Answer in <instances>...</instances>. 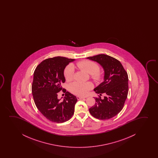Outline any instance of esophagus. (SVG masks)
<instances>
[{
    "mask_svg": "<svg viewBox=\"0 0 158 158\" xmlns=\"http://www.w3.org/2000/svg\"><path fill=\"white\" fill-rule=\"evenodd\" d=\"M77 99L80 100V99H85V98H86L85 97H79V96H77Z\"/></svg>",
    "mask_w": 158,
    "mask_h": 158,
    "instance_id": "esophagus-1",
    "label": "esophagus"
}]
</instances>
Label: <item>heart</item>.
Listing matches in <instances>:
<instances>
[{
    "label": "heart",
    "mask_w": 158,
    "mask_h": 158,
    "mask_svg": "<svg viewBox=\"0 0 158 158\" xmlns=\"http://www.w3.org/2000/svg\"><path fill=\"white\" fill-rule=\"evenodd\" d=\"M76 65L79 69L91 74L92 79L95 81H99L101 79L102 73L99 71V66L95 62L85 60L79 61ZM64 75L66 81H71L73 78V66L69 65L65 67ZM92 87V85L90 82H74L69 85V90L72 93L76 95L83 96L86 95Z\"/></svg>",
    "instance_id": "b5f03b06"
}]
</instances>
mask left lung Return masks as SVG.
<instances>
[{
	"label": "left lung",
	"instance_id": "8db88e82",
	"mask_svg": "<svg viewBox=\"0 0 158 158\" xmlns=\"http://www.w3.org/2000/svg\"><path fill=\"white\" fill-rule=\"evenodd\" d=\"M99 63L104 70V81L94 89L95 93L106 94L104 99L94 98L95 105L89 109L97 119L106 120L118 114L123 108L128 92L127 73L121 63L108 55L98 54L86 58Z\"/></svg>",
	"mask_w": 158,
	"mask_h": 158
}]
</instances>
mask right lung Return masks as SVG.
Returning a JSON list of instances; mask_svg holds the SVG:
<instances>
[{"label": "right lung", "mask_w": 158, "mask_h": 158, "mask_svg": "<svg viewBox=\"0 0 158 158\" xmlns=\"http://www.w3.org/2000/svg\"><path fill=\"white\" fill-rule=\"evenodd\" d=\"M74 60L63 56L46 59L37 66L34 72L32 86L34 102L41 114L52 122L64 123L73 115L77 97L65 92L61 85L65 81V67ZM61 90L66 93L62 101L57 97Z\"/></svg>", "instance_id": "1"}]
</instances>
